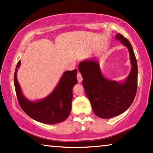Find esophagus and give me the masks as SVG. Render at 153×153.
<instances>
[{
    "mask_svg": "<svg viewBox=\"0 0 153 153\" xmlns=\"http://www.w3.org/2000/svg\"><path fill=\"white\" fill-rule=\"evenodd\" d=\"M76 77H77V80H78V82H79V83L82 82V81H83V78H82V76H81V73H80V72H78V73H77Z\"/></svg>",
    "mask_w": 153,
    "mask_h": 153,
    "instance_id": "esophagus-1",
    "label": "esophagus"
}]
</instances>
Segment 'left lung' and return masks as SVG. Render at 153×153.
<instances>
[{
  "instance_id": "1",
  "label": "left lung",
  "mask_w": 153,
  "mask_h": 153,
  "mask_svg": "<svg viewBox=\"0 0 153 153\" xmlns=\"http://www.w3.org/2000/svg\"><path fill=\"white\" fill-rule=\"evenodd\" d=\"M116 38L127 48L129 53L131 68L124 81L105 78L100 70L99 61L94 58L83 60L79 65V70L83 79V88L93 112L104 119L117 116L128 109L137 90L138 68L132 47L120 33H117Z\"/></svg>"
}]
</instances>
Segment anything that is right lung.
<instances>
[{
	"mask_svg": "<svg viewBox=\"0 0 153 153\" xmlns=\"http://www.w3.org/2000/svg\"><path fill=\"white\" fill-rule=\"evenodd\" d=\"M21 61L16 65L14 76V87L22 110L35 120L44 124L54 125L65 120L70 114L72 89L77 83V70L66 71L53 91L45 98L30 101L23 95L17 81V71Z\"/></svg>",
	"mask_w": 153,
	"mask_h": 153,
	"instance_id": "1",
	"label": "right lung"
}]
</instances>
